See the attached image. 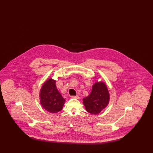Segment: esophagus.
<instances>
[{
	"instance_id": "1",
	"label": "esophagus",
	"mask_w": 153,
	"mask_h": 153,
	"mask_svg": "<svg viewBox=\"0 0 153 153\" xmlns=\"http://www.w3.org/2000/svg\"><path fill=\"white\" fill-rule=\"evenodd\" d=\"M72 97H73V98H75V99H79L80 98V96H78V95H76V96H72Z\"/></svg>"
}]
</instances>
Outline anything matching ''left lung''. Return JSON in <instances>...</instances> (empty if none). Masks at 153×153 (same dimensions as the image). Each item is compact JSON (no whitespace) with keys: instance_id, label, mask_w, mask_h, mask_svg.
<instances>
[{"instance_id":"obj_1","label":"left lung","mask_w":153,"mask_h":153,"mask_svg":"<svg viewBox=\"0 0 153 153\" xmlns=\"http://www.w3.org/2000/svg\"><path fill=\"white\" fill-rule=\"evenodd\" d=\"M109 95L104 83L96 82L92 87L91 93L83 99L87 111L90 114H99L108 104Z\"/></svg>"}]
</instances>
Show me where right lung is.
Instances as JSON below:
<instances>
[{
    "mask_svg": "<svg viewBox=\"0 0 153 153\" xmlns=\"http://www.w3.org/2000/svg\"><path fill=\"white\" fill-rule=\"evenodd\" d=\"M40 97V102L44 109L51 113L60 111L65 102L56 88V81L51 79L46 81L43 85Z\"/></svg>",
    "mask_w": 153,
    "mask_h": 153,
    "instance_id": "obj_1",
    "label": "right lung"
}]
</instances>
